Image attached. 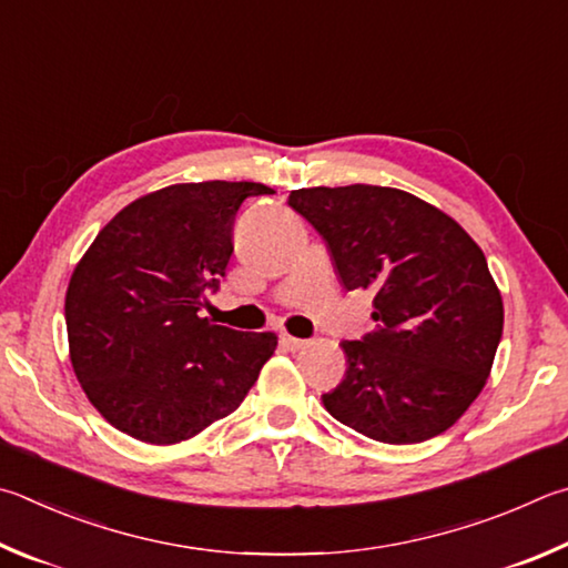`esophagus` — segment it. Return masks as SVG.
Returning a JSON list of instances; mask_svg holds the SVG:
<instances>
[{
  "instance_id": "obj_1",
  "label": "esophagus",
  "mask_w": 568,
  "mask_h": 568,
  "mask_svg": "<svg viewBox=\"0 0 568 568\" xmlns=\"http://www.w3.org/2000/svg\"><path fill=\"white\" fill-rule=\"evenodd\" d=\"M283 345L287 347V349H303L305 345H307V339H301V337H293V335H283Z\"/></svg>"
}]
</instances>
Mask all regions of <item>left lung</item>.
<instances>
[{"instance_id":"obj_1","label":"left lung","mask_w":568,"mask_h":568,"mask_svg":"<svg viewBox=\"0 0 568 568\" xmlns=\"http://www.w3.org/2000/svg\"><path fill=\"white\" fill-rule=\"evenodd\" d=\"M287 203L323 235L339 283L375 293L377 329L343 343L347 369L325 409L387 445L447 432L487 385L504 327L479 245L432 203L385 185H315Z\"/></svg>"}]
</instances>
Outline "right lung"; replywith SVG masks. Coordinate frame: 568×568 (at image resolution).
I'll list each match as a JSON object with an SVG mask.
<instances>
[{
  "instance_id": "1",
  "label": "right lung",
  "mask_w": 568,
  "mask_h": 568,
  "mask_svg": "<svg viewBox=\"0 0 568 568\" xmlns=\"http://www.w3.org/2000/svg\"><path fill=\"white\" fill-rule=\"evenodd\" d=\"M253 181L176 183L141 195L99 231L67 287L69 357L111 427L176 445L239 409L277 347L201 317L233 253Z\"/></svg>"
}]
</instances>
